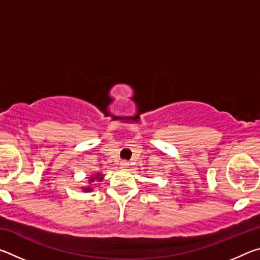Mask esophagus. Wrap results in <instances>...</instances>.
Here are the masks:
<instances>
[{"label": "esophagus", "mask_w": 260, "mask_h": 260, "mask_svg": "<svg viewBox=\"0 0 260 260\" xmlns=\"http://www.w3.org/2000/svg\"><path fill=\"white\" fill-rule=\"evenodd\" d=\"M120 166H121V169H127V167L129 166V162L127 161V160H122L120 162Z\"/></svg>", "instance_id": "esophagus-1"}]
</instances>
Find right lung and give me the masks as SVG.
<instances>
[{"label":"right lung","mask_w":260,"mask_h":260,"mask_svg":"<svg viewBox=\"0 0 260 260\" xmlns=\"http://www.w3.org/2000/svg\"><path fill=\"white\" fill-rule=\"evenodd\" d=\"M95 180H99V181H102V180H103V174L98 173V174L93 175V177L89 178V182H90V183L94 182ZM83 191H86V192L91 191V188H90V187H83Z\"/></svg>","instance_id":"right-lung-1"}]
</instances>
